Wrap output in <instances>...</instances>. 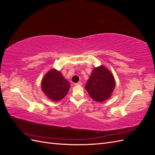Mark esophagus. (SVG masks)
<instances>
[{
    "label": "esophagus",
    "instance_id": "34e87169",
    "mask_svg": "<svg viewBox=\"0 0 155 155\" xmlns=\"http://www.w3.org/2000/svg\"><path fill=\"white\" fill-rule=\"evenodd\" d=\"M74 85H76V86H78V85H79V86H81V85H82V83L81 82H78V83H74Z\"/></svg>",
    "mask_w": 155,
    "mask_h": 155
}]
</instances>
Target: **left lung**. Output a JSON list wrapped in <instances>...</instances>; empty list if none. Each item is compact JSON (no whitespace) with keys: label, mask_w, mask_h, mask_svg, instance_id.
Masks as SVG:
<instances>
[{"label":"left lung","mask_w":155,"mask_h":155,"mask_svg":"<svg viewBox=\"0 0 155 155\" xmlns=\"http://www.w3.org/2000/svg\"><path fill=\"white\" fill-rule=\"evenodd\" d=\"M115 85L113 74L101 65L94 68L85 87L94 100L103 102L111 96Z\"/></svg>","instance_id":"8db88e82"}]
</instances>
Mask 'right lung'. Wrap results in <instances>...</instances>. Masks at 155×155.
Wrapping results in <instances>:
<instances>
[{
  "label": "right lung",
  "instance_id": "1",
  "mask_svg": "<svg viewBox=\"0 0 155 155\" xmlns=\"http://www.w3.org/2000/svg\"><path fill=\"white\" fill-rule=\"evenodd\" d=\"M70 85L59 71L51 69L46 73L41 82V88L49 99L58 101L67 95Z\"/></svg>",
  "mask_w": 155,
  "mask_h": 155
}]
</instances>
